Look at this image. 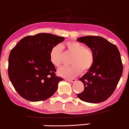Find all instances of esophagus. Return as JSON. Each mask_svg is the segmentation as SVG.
Returning a JSON list of instances; mask_svg holds the SVG:
<instances>
[{
    "instance_id": "obj_1",
    "label": "esophagus",
    "mask_w": 129,
    "mask_h": 129,
    "mask_svg": "<svg viewBox=\"0 0 129 129\" xmlns=\"http://www.w3.org/2000/svg\"><path fill=\"white\" fill-rule=\"evenodd\" d=\"M66 80L69 82H71V83H75L76 81V80H75V79H73V80Z\"/></svg>"
}]
</instances>
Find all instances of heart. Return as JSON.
I'll return each instance as SVG.
<instances>
[{"label":"heart","mask_w":129,"mask_h":129,"mask_svg":"<svg viewBox=\"0 0 129 129\" xmlns=\"http://www.w3.org/2000/svg\"><path fill=\"white\" fill-rule=\"evenodd\" d=\"M62 48L73 56L70 67L60 68L57 71L59 76L66 79H71L78 75L81 72H86L91 69L94 63L95 56L93 51L84 46L83 44L77 41H69L62 45L54 46L49 53L51 63L56 67L61 66L62 61Z\"/></svg>","instance_id":"1"}]
</instances>
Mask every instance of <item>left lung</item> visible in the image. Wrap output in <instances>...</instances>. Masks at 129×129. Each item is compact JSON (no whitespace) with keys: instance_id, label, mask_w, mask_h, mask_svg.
<instances>
[{"instance_id":"left-lung-1","label":"left lung","mask_w":129,"mask_h":129,"mask_svg":"<svg viewBox=\"0 0 129 129\" xmlns=\"http://www.w3.org/2000/svg\"><path fill=\"white\" fill-rule=\"evenodd\" d=\"M77 41L85 43L95 56L92 67L79 79L84 90L78 97L86 102H102L112 95L122 76L121 54L116 45L102 37L84 36Z\"/></svg>"}]
</instances>
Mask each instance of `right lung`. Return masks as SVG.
<instances>
[{"mask_svg": "<svg viewBox=\"0 0 129 129\" xmlns=\"http://www.w3.org/2000/svg\"><path fill=\"white\" fill-rule=\"evenodd\" d=\"M64 37L40 33L22 39L10 53L8 73L10 80L22 98L31 102L43 101L57 89L61 77L56 76L49 53Z\"/></svg>", "mask_w": 129, "mask_h": 129, "instance_id": "add662e5", "label": "right lung"}]
</instances>
